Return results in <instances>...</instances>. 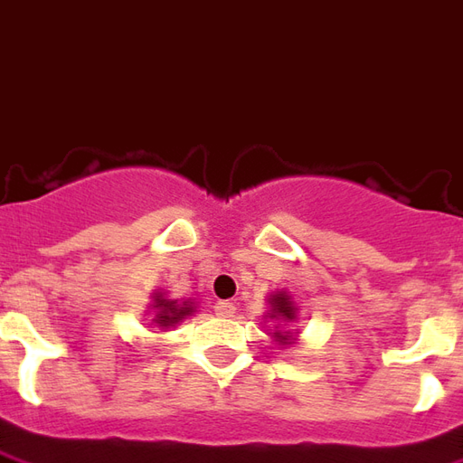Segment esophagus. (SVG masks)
<instances>
[{"instance_id": "1", "label": "esophagus", "mask_w": 463, "mask_h": 463, "mask_svg": "<svg viewBox=\"0 0 463 463\" xmlns=\"http://www.w3.org/2000/svg\"><path fill=\"white\" fill-rule=\"evenodd\" d=\"M215 313L222 316V318H231L232 313H235V306H232L231 300H218V303H215Z\"/></svg>"}]
</instances>
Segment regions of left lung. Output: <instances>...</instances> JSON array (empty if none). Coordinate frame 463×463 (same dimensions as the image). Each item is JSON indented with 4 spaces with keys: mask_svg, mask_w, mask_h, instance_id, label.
<instances>
[{
    "mask_svg": "<svg viewBox=\"0 0 463 463\" xmlns=\"http://www.w3.org/2000/svg\"><path fill=\"white\" fill-rule=\"evenodd\" d=\"M268 306H270V313H268V318L270 321H278L280 326H286V323L296 321V316H298V308H296V303L293 298L288 296L286 290H278L273 293L270 298H268ZM278 328V326H276ZM273 338L278 341V345H290L296 338H293V333L290 331H276L273 333Z\"/></svg>",
    "mask_w": 463,
    "mask_h": 463,
    "instance_id": "left-lung-1",
    "label": "left lung"
}]
</instances>
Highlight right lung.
<instances>
[{"mask_svg": "<svg viewBox=\"0 0 463 463\" xmlns=\"http://www.w3.org/2000/svg\"><path fill=\"white\" fill-rule=\"evenodd\" d=\"M153 323L157 328H173L177 323L195 313V303L193 300H173L165 296L163 290L153 293Z\"/></svg>", "mask_w": 463, "mask_h": 463, "instance_id": "1", "label": "right lung"}]
</instances>
